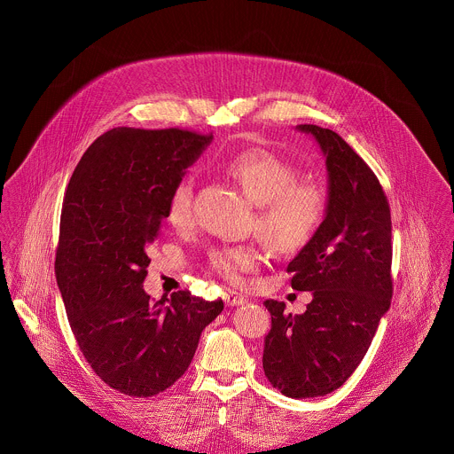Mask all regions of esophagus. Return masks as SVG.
<instances>
[{
    "label": "esophagus",
    "mask_w": 454,
    "mask_h": 454,
    "mask_svg": "<svg viewBox=\"0 0 454 454\" xmlns=\"http://www.w3.org/2000/svg\"><path fill=\"white\" fill-rule=\"evenodd\" d=\"M223 301L227 306H243L247 302V299L236 292H225Z\"/></svg>",
    "instance_id": "obj_1"
}]
</instances>
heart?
<instances>
[{
  "label": "heart",
  "instance_id": "1",
  "mask_svg": "<svg viewBox=\"0 0 454 454\" xmlns=\"http://www.w3.org/2000/svg\"><path fill=\"white\" fill-rule=\"evenodd\" d=\"M227 175L243 189L257 207V231L279 254L301 250L318 231L324 218V192L308 180H297L294 164L265 148L236 153L225 164ZM166 220L176 229H189L194 222V180L180 178L166 202ZM262 245L222 247L211 252L209 265L231 283H243L245 276L263 262Z\"/></svg>",
  "mask_w": 454,
  "mask_h": 454
}]
</instances>
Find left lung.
Returning a JSON list of instances; mask_svg holds the SVG:
<instances>
[{
  "label": "left lung",
  "instance_id": "obj_1",
  "mask_svg": "<svg viewBox=\"0 0 454 454\" xmlns=\"http://www.w3.org/2000/svg\"><path fill=\"white\" fill-rule=\"evenodd\" d=\"M324 152L328 197L324 222L286 267L292 288L311 292L302 315L265 301L270 332L263 344V372L292 398H313L342 387L364 360L389 309L391 216L385 191L364 159L333 130L313 124Z\"/></svg>",
  "mask_w": 454,
  "mask_h": 454
}]
</instances>
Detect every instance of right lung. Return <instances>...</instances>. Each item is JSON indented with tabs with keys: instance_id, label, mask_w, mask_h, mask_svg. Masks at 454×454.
I'll return each instance as SVG.
<instances>
[{
	"instance_id": "1",
	"label": "right lung",
	"mask_w": 454,
	"mask_h": 454,
	"mask_svg": "<svg viewBox=\"0 0 454 454\" xmlns=\"http://www.w3.org/2000/svg\"><path fill=\"white\" fill-rule=\"evenodd\" d=\"M213 136L117 128L83 153L66 189L56 278L73 335L94 372L129 396H153L189 369L200 332L223 309L187 290L150 301L148 247L173 185Z\"/></svg>"
}]
</instances>
